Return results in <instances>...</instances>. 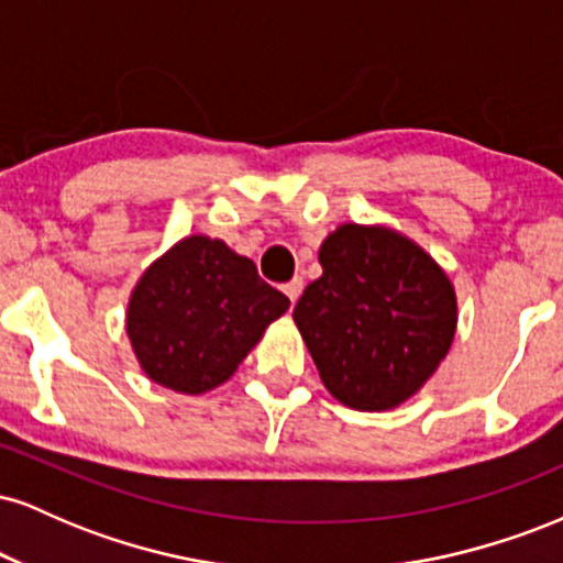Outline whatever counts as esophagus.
<instances>
[{
    "label": "esophagus",
    "mask_w": 563,
    "mask_h": 563,
    "mask_svg": "<svg viewBox=\"0 0 563 563\" xmlns=\"http://www.w3.org/2000/svg\"><path fill=\"white\" fill-rule=\"evenodd\" d=\"M283 290H286V296L290 299V303H296V301H299L301 290H303V280H301V277H294V280L283 286Z\"/></svg>",
    "instance_id": "34e87169"
}]
</instances>
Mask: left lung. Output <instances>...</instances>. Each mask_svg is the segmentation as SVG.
I'll use <instances>...</instances> for the list:
<instances>
[{"label": "left lung", "instance_id": "left-lung-1", "mask_svg": "<svg viewBox=\"0 0 563 563\" xmlns=\"http://www.w3.org/2000/svg\"><path fill=\"white\" fill-rule=\"evenodd\" d=\"M322 275L294 322L322 384L354 410H391L434 376L455 339L444 269L402 232L341 224L320 245Z\"/></svg>", "mask_w": 563, "mask_h": 563}]
</instances>
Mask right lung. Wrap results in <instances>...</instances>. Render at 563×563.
I'll return each instance as SVG.
<instances>
[{"mask_svg":"<svg viewBox=\"0 0 563 563\" xmlns=\"http://www.w3.org/2000/svg\"><path fill=\"white\" fill-rule=\"evenodd\" d=\"M288 303L228 243L187 235L134 286L126 335L147 378L203 394L238 371Z\"/></svg>","mask_w":563,"mask_h":563,"instance_id":"obj_1","label":"right lung"}]
</instances>
